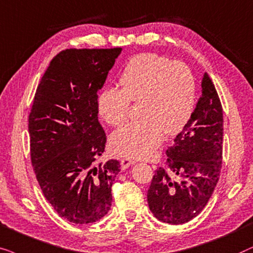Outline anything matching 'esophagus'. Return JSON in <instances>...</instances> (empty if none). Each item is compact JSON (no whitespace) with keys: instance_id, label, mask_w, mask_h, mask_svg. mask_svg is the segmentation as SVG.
<instances>
[{"instance_id":"34e87169","label":"esophagus","mask_w":253,"mask_h":253,"mask_svg":"<svg viewBox=\"0 0 253 253\" xmlns=\"http://www.w3.org/2000/svg\"><path fill=\"white\" fill-rule=\"evenodd\" d=\"M134 163H135V161L130 160V158H123V160L120 161V164H121V169H123V170H126V169H128V167L133 166Z\"/></svg>"}]
</instances>
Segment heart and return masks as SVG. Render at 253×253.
<instances>
[{
    "label": "heart",
    "instance_id": "heart-1",
    "mask_svg": "<svg viewBox=\"0 0 253 253\" xmlns=\"http://www.w3.org/2000/svg\"><path fill=\"white\" fill-rule=\"evenodd\" d=\"M123 89L106 86L97 100L98 113L111 126L128 117L130 102L140 103V118L112 134L111 149L129 158H148L155 154L163 135L181 132L195 107L197 85L191 69L167 56L144 53L134 56L120 76Z\"/></svg>",
    "mask_w": 253,
    "mask_h": 253
}]
</instances>
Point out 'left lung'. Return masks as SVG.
I'll use <instances>...</instances> for the list:
<instances>
[{
  "label": "left lung",
  "instance_id": "8db88e82",
  "mask_svg": "<svg viewBox=\"0 0 253 253\" xmlns=\"http://www.w3.org/2000/svg\"><path fill=\"white\" fill-rule=\"evenodd\" d=\"M201 87L190 121L168 148L166 167L156 170L147 193L151 213L164 223L183 224L197 216L220 178L223 111L207 73Z\"/></svg>",
  "mask_w": 253,
  "mask_h": 253
}]
</instances>
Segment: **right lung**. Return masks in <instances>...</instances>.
Returning a JSON list of instances; mask_svg holds the SVG:
<instances>
[{
	"instance_id": "obj_1",
	"label": "right lung",
	"mask_w": 253,
	"mask_h": 253,
	"mask_svg": "<svg viewBox=\"0 0 253 253\" xmlns=\"http://www.w3.org/2000/svg\"><path fill=\"white\" fill-rule=\"evenodd\" d=\"M121 53L116 48H69L50 61L29 116L30 154L46 200L76 224L100 220L112 204L120 163L95 162L105 150L98 91Z\"/></svg>"
}]
</instances>
